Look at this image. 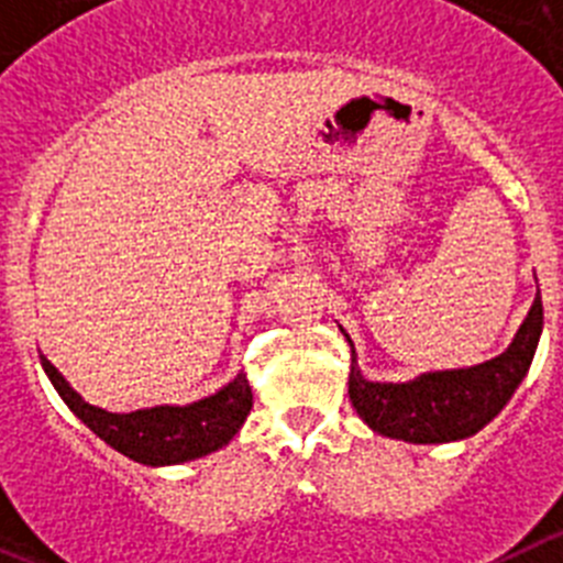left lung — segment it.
Instances as JSON below:
<instances>
[{
  "mask_svg": "<svg viewBox=\"0 0 563 563\" xmlns=\"http://www.w3.org/2000/svg\"><path fill=\"white\" fill-rule=\"evenodd\" d=\"M541 327H544V310H541V296L536 292L533 307L501 355L462 369L422 372L400 383L363 377L355 343L341 327L352 352V406L372 431L391 440L434 445V442L474 437L505 409L519 383L525 380L539 346Z\"/></svg>",
  "mask_w": 563,
  "mask_h": 563,
  "instance_id": "1",
  "label": "left lung"
}]
</instances>
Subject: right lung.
Here are the masks:
<instances>
[{"mask_svg":"<svg viewBox=\"0 0 563 563\" xmlns=\"http://www.w3.org/2000/svg\"><path fill=\"white\" fill-rule=\"evenodd\" d=\"M44 375L67 409L78 417L109 449L148 467L183 465L220 451L236 437L253 406L247 377L239 372L222 389L200 400L177 406L161 402L134 411H109L84 400L67 377L42 355Z\"/></svg>","mask_w":563,"mask_h":563,"instance_id":"add662e5","label":"right lung"}]
</instances>
